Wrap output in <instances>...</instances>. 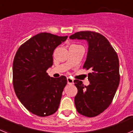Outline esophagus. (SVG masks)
<instances>
[{
  "label": "esophagus",
  "instance_id": "1",
  "mask_svg": "<svg viewBox=\"0 0 133 133\" xmlns=\"http://www.w3.org/2000/svg\"><path fill=\"white\" fill-rule=\"evenodd\" d=\"M67 83L69 84H74V80L72 78L68 77L67 78Z\"/></svg>",
  "mask_w": 133,
  "mask_h": 133
}]
</instances>
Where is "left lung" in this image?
Masks as SVG:
<instances>
[{
  "label": "left lung",
  "mask_w": 133,
  "mask_h": 133,
  "mask_svg": "<svg viewBox=\"0 0 133 133\" xmlns=\"http://www.w3.org/2000/svg\"><path fill=\"white\" fill-rule=\"evenodd\" d=\"M69 38L87 42V56L83 68L91 70L88 74L87 87L82 81H74L78 89L75 107L81 115L96 117L109 107L119 85L118 56L109 41L95 32H78Z\"/></svg>",
  "instance_id": "8db88e82"
}]
</instances>
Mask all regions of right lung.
Here are the masks:
<instances>
[{
	"instance_id": "1",
	"label": "right lung",
	"mask_w": 133,
	"mask_h": 133,
	"mask_svg": "<svg viewBox=\"0 0 133 133\" xmlns=\"http://www.w3.org/2000/svg\"><path fill=\"white\" fill-rule=\"evenodd\" d=\"M68 36L41 32L18 49L12 65L13 86L16 97L27 110L39 117L55 113L59 107L67 80L46 73L53 64L52 54Z\"/></svg>"
}]
</instances>
